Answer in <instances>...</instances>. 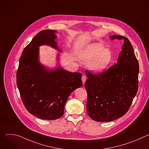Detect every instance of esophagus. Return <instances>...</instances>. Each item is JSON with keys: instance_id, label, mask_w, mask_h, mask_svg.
<instances>
[{"instance_id": "34e87169", "label": "esophagus", "mask_w": 149, "mask_h": 149, "mask_svg": "<svg viewBox=\"0 0 149 149\" xmlns=\"http://www.w3.org/2000/svg\"><path fill=\"white\" fill-rule=\"evenodd\" d=\"M81 79H82V83L83 84H84L85 82H86V79H87V77L85 76V75H82V78H81Z\"/></svg>"}]
</instances>
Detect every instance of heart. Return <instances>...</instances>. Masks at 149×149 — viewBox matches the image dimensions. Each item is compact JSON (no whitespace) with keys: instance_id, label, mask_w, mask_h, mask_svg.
Listing matches in <instances>:
<instances>
[{"instance_id":"b5f03b06","label":"heart","mask_w":149,"mask_h":149,"mask_svg":"<svg viewBox=\"0 0 149 149\" xmlns=\"http://www.w3.org/2000/svg\"><path fill=\"white\" fill-rule=\"evenodd\" d=\"M80 58L84 62H89L90 68L97 72L104 71L110 63L112 54L108 49H104L101 44L88 45L80 54Z\"/></svg>"}]
</instances>
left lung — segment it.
I'll use <instances>...</instances> for the list:
<instances>
[{"mask_svg": "<svg viewBox=\"0 0 149 149\" xmlns=\"http://www.w3.org/2000/svg\"><path fill=\"white\" fill-rule=\"evenodd\" d=\"M110 38L124 40L117 63L98 74L86 71L87 113L93 120L100 122L123 116L129 110L139 87V62L130 42L120 35Z\"/></svg>", "mask_w": 149, "mask_h": 149, "instance_id": "1", "label": "left lung"}]
</instances>
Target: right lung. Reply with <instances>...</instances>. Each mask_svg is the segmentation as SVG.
<instances>
[{
    "instance_id": "add662e5",
    "label": "right lung",
    "mask_w": 149,
    "mask_h": 149,
    "mask_svg": "<svg viewBox=\"0 0 149 149\" xmlns=\"http://www.w3.org/2000/svg\"><path fill=\"white\" fill-rule=\"evenodd\" d=\"M54 30L38 33L25 48L16 72L17 86L26 110L35 117L53 120L62 117L70 94L82 86L81 74L58 68L49 71L38 61V47L58 49Z\"/></svg>"
}]
</instances>
